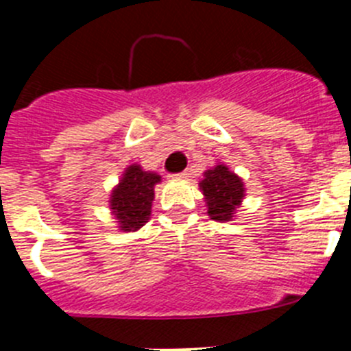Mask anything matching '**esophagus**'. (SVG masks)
I'll use <instances>...</instances> for the list:
<instances>
[{
	"label": "esophagus",
	"mask_w": 351,
	"mask_h": 351,
	"mask_svg": "<svg viewBox=\"0 0 351 351\" xmlns=\"http://www.w3.org/2000/svg\"><path fill=\"white\" fill-rule=\"evenodd\" d=\"M191 176V170H184V172L181 173H176V179H186V178H190Z\"/></svg>",
	"instance_id": "34e87169"
}]
</instances>
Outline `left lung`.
Returning a JSON list of instances; mask_svg holds the SVG:
<instances>
[{
    "instance_id": "8db88e82",
    "label": "left lung",
    "mask_w": 351,
    "mask_h": 351,
    "mask_svg": "<svg viewBox=\"0 0 351 351\" xmlns=\"http://www.w3.org/2000/svg\"><path fill=\"white\" fill-rule=\"evenodd\" d=\"M200 188L206 195L207 213H209L210 219L230 221L234 218L237 206L243 202V181L225 165H218L204 173V181L200 182Z\"/></svg>"
}]
</instances>
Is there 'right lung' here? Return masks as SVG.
Here are the masks:
<instances>
[{
	"mask_svg": "<svg viewBox=\"0 0 351 351\" xmlns=\"http://www.w3.org/2000/svg\"><path fill=\"white\" fill-rule=\"evenodd\" d=\"M156 182H160L158 173L144 172L138 165L126 169L110 198V209L119 221L121 230L135 232L147 223Z\"/></svg>",
	"mask_w": 351,
	"mask_h": 351,
	"instance_id": "add662e5",
	"label": "right lung"
}]
</instances>
